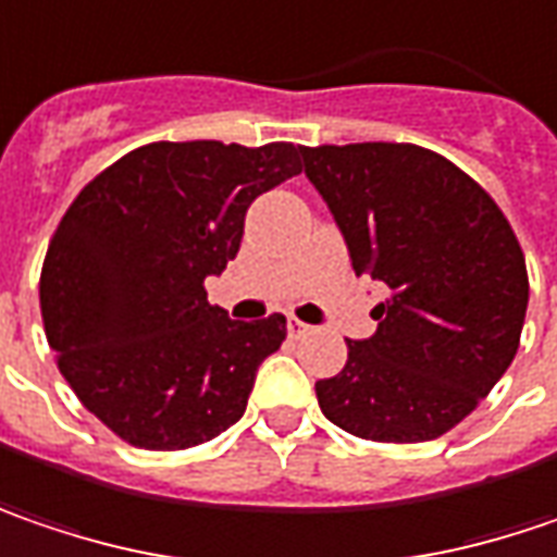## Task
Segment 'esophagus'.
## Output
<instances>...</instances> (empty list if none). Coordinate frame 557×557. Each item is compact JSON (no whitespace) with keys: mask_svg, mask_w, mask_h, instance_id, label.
I'll list each match as a JSON object with an SVG mask.
<instances>
[{"mask_svg":"<svg viewBox=\"0 0 557 557\" xmlns=\"http://www.w3.org/2000/svg\"><path fill=\"white\" fill-rule=\"evenodd\" d=\"M288 332H292L294 338H300V335H307V332H310V325H307V322H300L297 317H292V320H288Z\"/></svg>","mask_w":557,"mask_h":557,"instance_id":"34e87169","label":"esophagus"}]
</instances>
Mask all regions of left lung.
<instances>
[{
	"label": "left lung",
	"instance_id": "obj_1",
	"mask_svg": "<svg viewBox=\"0 0 557 557\" xmlns=\"http://www.w3.org/2000/svg\"><path fill=\"white\" fill-rule=\"evenodd\" d=\"M348 240L350 265L388 288L375 332L317 382L325 420L370 442H430L511 367L530 300L511 222L467 172L417 144L300 147Z\"/></svg>",
	"mask_w": 557,
	"mask_h": 557
}]
</instances>
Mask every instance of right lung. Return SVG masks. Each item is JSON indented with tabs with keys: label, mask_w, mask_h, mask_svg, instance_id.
Masks as SVG:
<instances>
[{
	"label": "right lung",
	"mask_w": 557,
	"mask_h": 557,
	"mask_svg": "<svg viewBox=\"0 0 557 557\" xmlns=\"http://www.w3.org/2000/svg\"><path fill=\"white\" fill-rule=\"evenodd\" d=\"M297 172L282 140H159L74 197L42 260V329L77 401L122 442L182 451L244 417L288 322L228 320L203 282L237 257L247 207Z\"/></svg>",
	"instance_id": "obj_1"
}]
</instances>
